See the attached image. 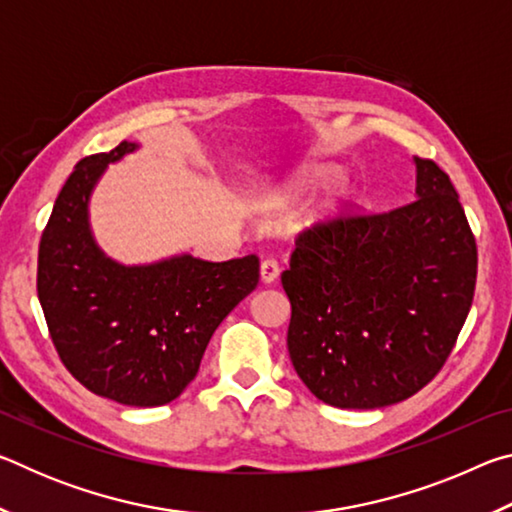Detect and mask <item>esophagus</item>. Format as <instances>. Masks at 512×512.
Wrapping results in <instances>:
<instances>
[{
	"label": "esophagus",
	"mask_w": 512,
	"mask_h": 512,
	"mask_svg": "<svg viewBox=\"0 0 512 512\" xmlns=\"http://www.w3.org/2000/svg\"><path fill=\"white\" fill-rule=\"evenodd\" d=\"M259 273H262L264 284H273L277 280V275H280V266H277L275 259H264L262 268H259Z\"/></svg>",
	"instance_id": "1"
}]
</instances>
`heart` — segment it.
Here are the masks:
<instances>
[{
  "mask_svg": "<svg viewBox=\"0 0 512 512\" xmlns=\"http://www.w3.org/2000/svg\"><path fill=\"white\" fill-rule=\"evenodd\" d=\"M329 178H332V171H329V169L309 167V169L298 173L296 180H293V185H291V192L296 194V196L309 194L311 189H316L318 185H323L325 180H329ZM345 201H348V192H345V189H336V192L332 194V198H329L327 205H325V212H336Z\"/></svg>",
  "mask_w": 512,
  "mask_h": 512,
  "instance_id": "heart-1",
  "label": "heart"
}]
</instances>
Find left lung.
I'll return each instance as SVG.
<instances>
[{
    "label": "left lung",
    "mask_w": 512,
    "mask_h": 512,
    "mask_svg": "<svg viewBox=\"0 0 512 512\" xmlns=\"http://www.w3.org/2000/svg\"><path fill=\"white\" fill-rule=\"evenodd\" d=\"M415 162V201L300 232L282 287L289 357L320 402L381 409L429 384L476 284V241L447 173Z\"/></svg>",
    "instance_id": "left-lung-1"
}]
</instances>
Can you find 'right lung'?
Masks as SVG:
<instances>
[{
  "instance_id": "right-lung-1",
  "label": "right lung",
  "mask_w": 512,
  "mask_h": 512,
  "mask_svg": "<svg viewBox=\"0 0 512 512\" xmlns=\"http://www.w3.org/2000/svg\"><path fill=\"white\" fill-rule=\"evenodd\" d=\"M135 149L121 142L69 173L40 239L38 298L76 381L119 404L162 406L185 391L214 329L257 287L259 259L124 266L106 257L90 230V196L108 164Z\"/></svg>"
}]
</instances>
